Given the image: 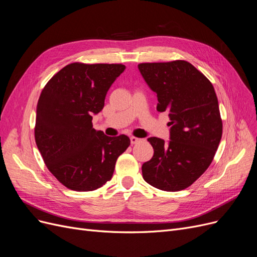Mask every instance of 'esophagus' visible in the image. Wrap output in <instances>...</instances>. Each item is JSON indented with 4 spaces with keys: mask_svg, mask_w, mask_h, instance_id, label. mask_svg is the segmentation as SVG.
<instances>
[{
    "mask_svg": "<svg viewBox=\"0 0 257 257\" xmlns=\"http://www.w3.org/2000/svg\"><path fill=\"white\" fill-rule=\"evenodd\" d=\"M143 140V139H140V138H137V137H131V145L132 146H134V145H136V144H138V143H140V141Z\"/></svg>",
    "mask_w": 257,
    "mask_h": 257,
    "instance_id": "1",
    "label": "esophagus"
}]
</instances>
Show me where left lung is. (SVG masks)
<instances>
[{
    "mask_svg": "<svg viewBox=\"0 0 257 257\" xmlns=\"http://www.w3.org/2000/svg\"><path fill=\"white\" fill-rule=\"evenodd\" d=\"M156 93L158 111H169L170 140L151 137L154 155L143 165L144 180L155 188L180 191L211 164L222 136L218 99L208 78L185 60L139 64Z\"/></svg>",
    "mask_w": 257,
    "mask_h": 257,
    "instance_id": "left-lung-1",
    "label": "left lung"
}]
</instances>
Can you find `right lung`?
<instances>
[{
  "label": "right lung",
  "instance_id": "right-lung-1",
  "mask_svg": "<svg viewBox=\"0 0 257 257\" xmlns=\"http://www.w3.org/2000/svg\"><path fill=\"white\" fill-rule=\"evenodd\" d=\"M121 64L73 63L58 71L39 96L35 140L50 172L75 191L100 188L128 148L125 135L106 136L92 127L106 93L124 71Z\"/></svg>",
  "mask_w": 257,
  "mask_h": 257
}]
</instances>
